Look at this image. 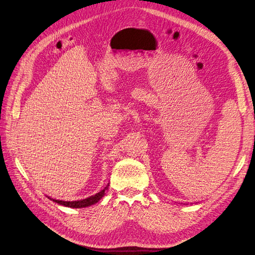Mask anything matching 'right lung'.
I'll list each match as a JSON object with an SVG mask.
<instances>
[{"mask_svg":"<svg viewBox=\"0 0 255 255\" xmlns=\"http://www.w3.org/2000/svg\"><path fill=\"white\" fill-rule=\"evenodd\" d=\"M108 186L109 184L104 188V189L102 191H100L99 193L94 194V195H91L89 197H87V199H84V200H79V201H72V202H68V201H62V200H55V199H51V197L47 196L48 197L49 200L53 201L54 203L56 204H60L62 206H65V207H69V208H85V207H89L91 205H94L96 203H98L102 197L105 195V192L106 190L108 189Z\"/></svg>","mask_w":255,"mask_h":255,"instance_id":"1","label":"right lung"}]
</instances>
